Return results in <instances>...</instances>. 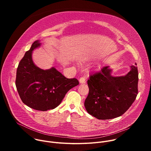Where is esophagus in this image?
Returning <instances> with one entry per match:
<instances>
[{
    "instance_id": "1",
    "label": "esophagus",
    "mask_w": 151,
    "mask_h": 151,
    "mask_svg": "<svg viewBox=\"0 0 151 151\" xmlns=\"http://www.w3.org/2000/svg\"><path fill=\"white\" fill-rule=\"evenodd\" d=\"M79 82H80V83H85L86 82L85 78H83V77H81V78L79 79Z\"/></svg>"
}]
</instances>
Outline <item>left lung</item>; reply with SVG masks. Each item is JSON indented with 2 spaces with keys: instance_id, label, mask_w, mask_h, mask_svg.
I'll list each match as a JSON object with an SVG mask.
<instances>
[{
  "instance_id": "obj_1",
  "label": "left lung",
  "mask_w": 151,
  "mask_h": 151,
  "mask_svg": "<svg viewBox=\"0 0 151 151\" xmlns=\"http://www.w3.org/2000/svg\"><path fill=\"white\" fill-rule=\"evenodd\" d=\"M130 68L125 76H112L109 66L90 75L87 81L89 93L84 102L90 115L99 119H110L129 109L138 94L139 81L137 68Z\"/></svg>"
}]
</instances>
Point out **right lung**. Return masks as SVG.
I'll return each instance as SVG.
<instances>
[{
  "label": "right lung",
  "instance_id": "1",
  "mask_svg": "<svg viewBox=\"0 0 151 151\" xmlns=\"http://www.w3.org/2000/svg\"><path fill=\"white\" fill-rule=\"evenodd\" d=\"M40 45L39 40L35 41L19 61L15 85L26 105L35 110L47 111L57 107L66 94L79 85V81L76 78H66L54 67L48 70L37 67L32 60V52Z\"/></svg>",
  "mask_w": 151,
  "mask_h": 151
}]
</instances>
